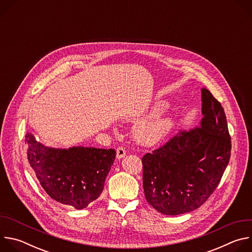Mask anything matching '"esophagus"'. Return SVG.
<instances>
[{
  "label": "esophagus",
  "instance_id": "esophagus-1",
  "mask_svg": "<svg viewBox=\"0 0 252 252\" xmlns=\"http://www.w3.org/2000/svg\"><path fill=\"white\" fill-rule=\"evenodd\" d=\"M125 157H126V150L123 147H119L117 149V158L120 159V158H123Z\"/></svg>",
  "mask_w": 252,
  "mask_h": 252
}]
</instances>
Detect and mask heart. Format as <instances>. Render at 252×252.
<instances>
[{
    "label": "heart",
    "instance_id": "heart-1",
    "mask_svg": "<svg viewBox=\"0 0 252 252\" xmlns=\"http://www.w3.org/2000/svg\"><path fill=\"white\" fill-rule=\"evenodd\" d=\"M168 107L165 101H159L156 104L154 114L158 115ZM175 126V121L169 116H158L152 120L141 123L134 130L135 138L143 145L152 146L163 139Z\"/></svg>",
    "mask_w": 252,
    "mask_h": 252
}]
</instances>
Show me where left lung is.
Listing matches in <instances>:
<instances>
[{"mask_svg":"<svg viewBox=\"0 0 252 252\" xmlns=\"http://www.w3.org/2000/svg\"><path fill=\"white\" fill-rule=\"evenodd\" d=\"M202 119L141 158L147 201L158 212L178 215L200 207L218 188L229 162L231 137L220 102L201 90Z\"/></svg>","mask_w":252,"mask_h":252,"instance_id":"obj_1","label":"left lung"}]
</instances>
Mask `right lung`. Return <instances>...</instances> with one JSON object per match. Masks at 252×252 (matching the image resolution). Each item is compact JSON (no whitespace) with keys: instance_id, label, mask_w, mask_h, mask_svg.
I'll list each match as a JSON object with an SVG mask.
<instances>
[{"instance_id":"add662e5","label":"right lung","mask_w":252,"mask_h":252,"mask_svg":"<svg viewBox=\"0 0 252 252\" xmlns=\"http://www.w3.org/2000/svg\"><path fill=\"white\" fill-rule=\"evenodd\" d=\"M28 159L45 191L56 201L83 209L102 192L116 158L113 149L48 148L26 134Z\"/></svg>"}]
</instances>
